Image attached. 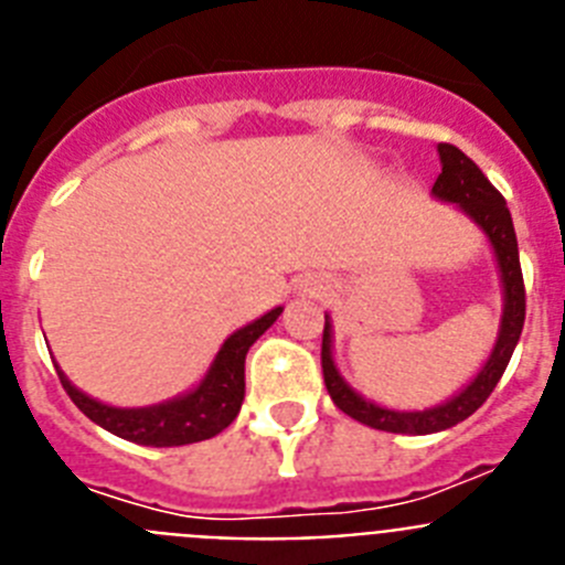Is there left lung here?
<instances>
[{
	"instance_id": "8db88e82",
	"label": "left lung",
	"mask_w": 565,
	"mask_h": 565,
	"mask_svg": "<svg viewBox=\"0 0 565 565\" xmlns=\"http://www.w3.org/2000/svg\"><path fill=\"white\" fill-rule=\"evenodd\" d=\"M438 158H441V174L433 183V198L441 203H452L458 212H463L469 221L476 223L489 239V248L495 254L498 277H501V326L492 351L481 371L463 384L461 391L452 393L447 402L436 407H424V411H393L384 404L364 398L356 393L351 384L344 382L333 362V322L326 313V331H322V373H326V387L331 393L333 404L339 411L348 413L356 422L367 424L373 430L384 433H404V436H430L456 427L458 422L469 418L495 391L507 371L512 351H515L518 339L523 331V319H526V291H523V274L521 257H518V237L512 226V214H509L507 201L501 198L487 174L469 161L467 154L452 143H438Z\"/></svg>"
}]
</instances>
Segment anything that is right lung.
I'll list each match as a JSON object with an SVG mask.
<instances>
[{"instance_id":"1","label":"right lung","mask_w":565,"mask_h":565,"mask_svg":"<svg viewBox=\"0 0 565 565\" xmlns=\"http://www.w3.org/2000/svg\"><path fill=\"white\" fill-rule=\"evenodd\" d=\"M279 313H282V306L271 308L234 331L212 359L206 376L194 384L192 391L167 398V402L147 404V407H115V404L98 402L78 391L58 364L56 371L78 411L113 436L143 444V447H181V444L206 441L226 430L237 418L239 404L246 398V353L277 322Z\"/></svg>"}]
</instances>
